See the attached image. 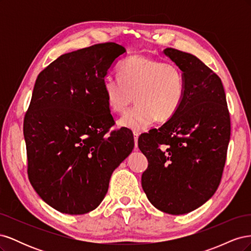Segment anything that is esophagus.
Instances as JSON below:
<instances>
[{"label": "esophagus", "instance_id": "obj_1", "mask_svg": "<svg viewBox=\"0 0 251 251\" xmlns=\"http://www.w3.org/2000/svg\"><path fill=\"white\" fill-rule=\"evenodd\" d=\"M134 135V141H135V147L137 148L138 146V137H139V133L138 132H133Z\"/></svg>", "mask_w": 251, "mask_h": 251}]
</instances>
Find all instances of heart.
I'll list each match as a JSON object with an SVG mask.
<instances>
[{
  "label": "heart",
  "mask_w": 251,
  "mask_h": 251,
  "mask_svg": "<svg viewBox=\"0 0 251 251\" xmlns=\"http://www.w3.org/2000/svg\"><path fill=\"white\" fill-rule=\"evenodd\" d=\"M118 78L105 76L103 93L111 111L125 112L135 101L137 105L118 121L134 132L146 130L156 119L172 118L184 97V78L179 67L142 55H133L118 67Z\"/></svg>",
  "instance_id": "heart-1"
}]
</instances>
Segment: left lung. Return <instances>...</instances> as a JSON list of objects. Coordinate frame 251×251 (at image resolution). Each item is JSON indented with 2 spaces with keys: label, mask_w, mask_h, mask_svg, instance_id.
<instances>
[{
  "label": "left lung",
  "mask_w": 251,
  "mask_h": 251,
  "mask_svg": "<svg viewBox=\"0 0 251 251\" xmlns=\"http://www.w3.org/2000/svg\"><path fill=\"white\" fill-rule=\"evenodd\" d=\"M182 71L184 97L175 115L138 138L149 161L141 185L150 202L170 215L200 207L217 191L230 139L222 81L191 53L166 48Z\"/></svg>",
  "instance_id": "1"
}]
</instances>
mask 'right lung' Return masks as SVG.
I'll list each match as a JSON object with an SVG mask.
<instances>
[{
  "label": "right lung",
  "mask_w": 251,
  "mask_h": 251,
  "mask_svg": "<svg viewBox=\"0 0 251 251\" xmlns=\"http://www.w3.org/2000/svg\"><path fill=\"white\" fill-rule=\"evenodd\" d=\"M126 49L97 44L60 55L39 74L24 118L28 178L41 198L68 215L95 209L117 166L134 149L115 125L102 80Z\"/></svg>",
  "instance_id": "obj_1"
}]
</instances>
